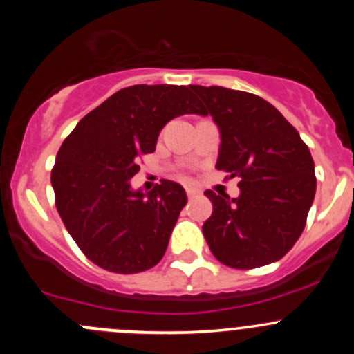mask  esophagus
I'll return each mask as SVG.
<instances>
[{
    "label": "esophagus",
    "mask_w": 354,
    "mask_h": 354,
    "mask_svg": "<svg viewBox=\"0 0 354 354\" xmlns=\"http://www.w3.org/2000/svg\"><path fill=\"white\" fill-rule=\"evenodd\" d=\"M187 197L188 198H195V197H198V192L197 190H194V188H187Z\"/></svg>",
    "instance_id": "34e87169"
}]
</instances>
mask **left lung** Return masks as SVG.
Here are the masks:
<instances>
[{
  "label": "left lung",
  "mask_w": 354,
  "mask_h": 354,
  "mask_svg": "<svg viewBox=\"0 0 354 354\" xmlns=\"http://www.w3.org/2000/svg\"><path fill=\"white\" fill-rule=\"evenodd\" d=\"M219 128L216 167L240 178V195L207 190L212 216L202 231L210 252L233 269L277 262L298 241L315 197V164L291 123L266 99L192 85Z\"/></svg>",
  "instance_id": "1"
}]
</instances>
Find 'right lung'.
I'll return each mask as SVG.
<instances>
[{
  "mask_svg": "<svg viewBox=\"0 0 354 354\" xmlns=\"http://www.w3.org/2000/svg\"><path fill=\"white\" fill-rule=\"evenodd\" d=\"M190 85H133L82 118L56 156V209L78 248L102 269L137 274L160 262L187 194L162 180L131 188L138 159L156 151L167 121L203 114Z\"/></svg>",
  "mask_w": 354,
  "mask_h": 354,
  "instance_id": "1",
  "label": "right lung"
}]
</instances>
